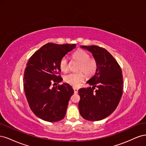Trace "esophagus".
I'll use <instances>...</instances> for the list:
<instances>
[{
	"mask_svg": "<svg viewBox=\"0 0 146 146\" xmlns=\"http://www.w3.org/2000/svg\"><path fill=\"white\" fill-rule=\"evenodd\" d=\"M73 89H74V92L75 93H77L78 92V88H73Z\"/></svg>",
	"mask_w": 146,
	"mask_h": 146,
	"instance_id": "1",
	"label": "esophagus"
}]
</instances>
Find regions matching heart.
Returning a JSON list of instances; mask_svg holds the SVG:
<instances>
[{
	"mask_svg": "<svg viewBox=\"0 0 146 146\" xmlns=\"http://www.w3.org/2000/svg\"><path fill=\"white\" fill-rule=\"evenodd\" d=\"M73 58L78 62V72H73L66 74L64 77V80L73 86H78L85 80V75L87 77H92L96 74L98 69V64L94 58H91L89 53L85 50H79L72 55ZM60 69L63 72H67L69 69V61L66 56H64L59 61ZM83 72L82 73V72Z\"/></svg>",
	"mask_w": 146,
	"mask_h": 146,
	"instance_id": "obj_1",
	"label": "heart"
}]
</instances>
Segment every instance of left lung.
<instances>
[{"label":"left lung","mask_w":146,"mask_h":146,"mask_svg":"<svg viewBox=\"0 0 146 146\" xmlns=\"http://www.w3.org/2000/svg\"><path fill=\"white\" fill-rule=\"evenodd\" d=\"M80 47L92 53L98 69L87 82L92 87L80 88L78 91L80 97L79 111L86 120L100 121L115 110L121 99L123 88L122 70L115 58L104 48L98 46Z\"/></svg>","instance_id":"obj_1"}]
</instances>
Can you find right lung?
I'll list each match as a JSON object with an SVG mask.
<instances>
[{"label": "right lung", "mask_w": 146, "mask_h": 146, "mask_svg": "<svg viewBox=\"0 0 146 146\" xmlns=\"http://www.w3.org/2000/svg\"><path fill=\"white\" fill-rule=\"evenodd\" d=\"M76 45L47 43L29 58L24 75V88L29 107L39 118L47 122L63 119L70 97L74 94L68 83L61 82L59 61Z\"/></svg>", "instance_id": "obj_1"}]
</instances>
